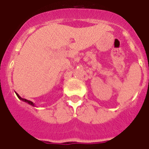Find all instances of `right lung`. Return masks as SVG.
<instances>
[{"instance_id": "add662e5", "label": "right lung", "mask_w": 149, "mask_h": 149, "mask_svg": "<svg viewBox=\"0 0 149 149\" xmlns=\"http://www.w3.org/2000/svg\"><path fill=\"white\" fill-rule=\"evenodd\" d=\"M16 95H17V96L18 97V98H19V99H20V100H21V101H23V102H27V104H31V105H32V106L35 107V104H34V103H33V102H31V101H29V100L25 99V98H22V97H21V96H20V95H19L17 93H16Z\"/></svg>"}]
</instances>
